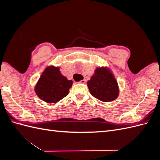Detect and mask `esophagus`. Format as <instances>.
Wrapping results in <instances>:
<instances>
[{
	"label": "esophagus",
	"instance_id": "obj_1",
	"mask_svg": "<svg viewBox=\"0 0 160 160\" xmlns=\"http://www.w3.org/2000/svg\"><path fill=\"white\" fill-rule=\"evenodd\" d=\"M81 83H86V79H83L80 81Z\"/></svg>",
	"mask_w": 160,
	"mask_h": 160
}]
</instances>
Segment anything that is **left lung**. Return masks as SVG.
I'll use <instances>...</instances> for the list:
<instances>
[{
    "label": "left lung",
    "mask_w": 160,
    "mask_h": 160,
    "mask_svg": "<svg viewBox=\"0 0 160 160\" xmlns=\"http://www.w3.org/2000/svg\"><path fill=\"white\" fill-rule=\"evenodd\" d=\"M88 86L91 94L103 102L112 101L119 95L118 82L107 67H98L88 81Z\"/></svg>",
    "instance_id": "8db88e82"
}]
</instances>
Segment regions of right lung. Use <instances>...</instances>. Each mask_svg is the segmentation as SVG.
<instances>
[{
  "label": "right lung",
  "mask_w": 160,
  "mask_h": 160,
  "mask_svg": "<svg viewBox=\"0 0 160 160\" xmlns=\"http://www.w3.org/2000/svg\"><path fill=\"white\" fill-rule=\"evenodd\" d=\"M72 81L61 74L59 67H47L42 73L35 88L38 98L47 103L59 101L69 94Z\"/></svg>",
  "instance_id": "right-lung-1"
}]
</instances>
